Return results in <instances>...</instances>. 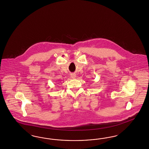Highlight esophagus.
Returning <instances> with one entry per match:
<instances>
[{"label": "esophagus", "mask_w": 149, "mask_h": 149, "mask_svg": "<svg viewBox=\"0 0 149 149\" xmlns=\"http://www.w3.org/2000/svg\"><path fill=\"white\" fill-rule=\"evenodd\" d=\"M70 76H71V77H72V79H75V77H77V75H76V74H72Z\"/></svg>", "instance_id": "34e87169"}]
</instances>
